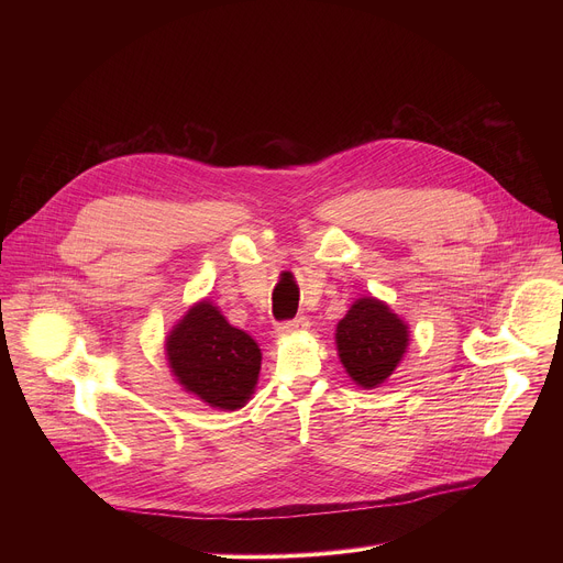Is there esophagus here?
Here are the masks:
<instances>
[{
	"label": "esophagus",
	"instance_id": "esophagus-1",
	"mask_svg": "<svg viewBox=\"0 0 563 563\" xmlns=\"http://www.w3.org/2000/svg\"><path fill=\"white\" fill-rule=\"evenodd\" d=\"M305 330H309V320H307L305 316H298V318H294V320H287V323H280V325L276 328V332H278L280 336H289V334L305 332Z\"/></svg>",
	"mask_w": 563,
	"mask_h": 563
}]
</instances>
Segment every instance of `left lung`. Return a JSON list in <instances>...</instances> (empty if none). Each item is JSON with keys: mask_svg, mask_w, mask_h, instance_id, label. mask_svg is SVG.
Here are the masks:
<instances>
[{"mask_svg": "<svg viewBox=\"0 0 563 563\" xmlns=\"http://www.w3.org/2000/svg\"><path fill=\"white\" fill-rule=\"evenodd\" d=\"M408 343V325L374 296L358 298L336 325L339 358L350 378L365 389L391 376Z\"/></svg>", "mask_w": 563, "mask_h": 563, "instance_id": "8db88e82", "label": "left lung"}]
</instances>
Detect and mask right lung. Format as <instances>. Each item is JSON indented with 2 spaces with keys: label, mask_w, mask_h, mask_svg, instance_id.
Returning a JSON list of instances; mask_svg holds the SVG:
<instances>
[{
  "label": "right lung",
  "mask_w": 563,
  "mask_h": 563,
  "mask_svg": "<svg viewBox=\"0 0 563 563\" xmlns=\"http://www.w3.org/2000/svg\"><path fill=\"white\" fill-rule=\"evenodd\" d=\"M167 361L185 391L216 410H240L252 398L261 347L243 330L227 323L211 300L196 302L167 336Z\"/></svg>",
  "instance_id": "right-lung-1"
}]
</instances>
